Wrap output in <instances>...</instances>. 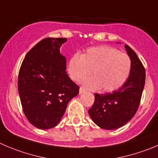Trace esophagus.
Segmentation results:
<instances>
[{
	"mask_svg": "<svg viewBox=\"0 0 158 158\" xmlns=\"http://www.w3.org/2000/svg\"><path fill=\"white\" fill-rule=\"evenodd\" d=\"M84 92H85V89L84 88H81L80 90H79V93H80V94H82V93Z\"/></svg>",
	"mask_w": 158,
	"mask_h": 158,
	"instance_id": "34e87169",
	"label": "esophagus"
}]
</instances>
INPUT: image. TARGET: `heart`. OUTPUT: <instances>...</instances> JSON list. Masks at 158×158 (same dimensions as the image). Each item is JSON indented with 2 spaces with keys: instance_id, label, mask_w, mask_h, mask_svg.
Listing matches in <instances>:
<instances>
[{
  "instance_id": "heart-1",
  "label": "heart",
  "mask_w": 158,
  "mask_h": 158,
  "mask_svg": "<svg viewBox=\"0 0 158 158\" xmlns=\"http://www.w3.org/2000/svg\"><path fill=\"white\" fill-rule=\"evenodd\" d=\"M131 60L128 54L109 46L88 48L81 56L74 54L70 59L67 70L73 81L87 77L92 71L93 77L82 81L91 90L101 88L112 92L123 86L131 70Z\"/></svg>"
}]
</instances>
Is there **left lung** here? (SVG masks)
<instances>
[{
	"instance_id": "8db88e82",
	"label": "left lung",
	"mask_w": 158,
	"mask_h": 158,
	"mask_svg": "<svg viewBox=\"0 0 158 158\" xmlns=\"http://www.w3.org/2000/svg\"><path fill=\"white\" fill-rule=\"evenodd\" d=\"M131 60V70L125 84L118 90L104 94H94V102L88 110L94 123L105 130L126 125L134 116L140 103L145 85V68L136 52L125 46Z\"/></svg>"
}]
</instances>
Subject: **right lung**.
Instances as JSON below:
<instances>
[{
    "instance_id": "obj_1",
    "label": "right lung",
    "mask_w": 158,
    "mask_h": 158,
    "mask_svg": "<svg viewBox=\"0 0 158 158\" xmlns=\"http://www.w3.org/2000/svg\"><path fill=\"white\" fill-rule=\"evenodd\" d=\"M67 38H46L33 46L22 61L18 88L22 109L31 125L47 130L59 124L79 86L66 72L60 52Z\"/></svg>"
}]
</instances>
